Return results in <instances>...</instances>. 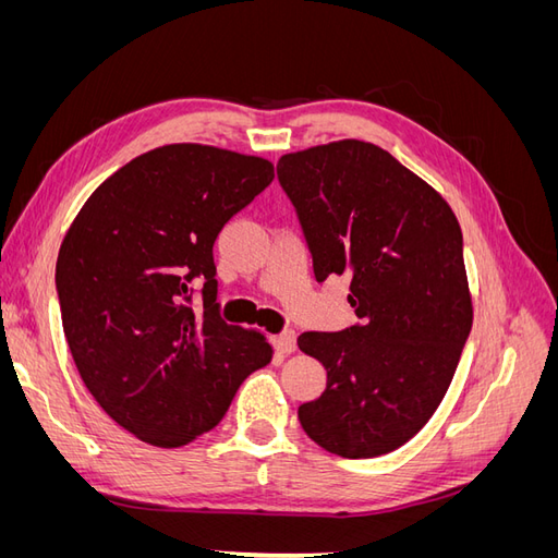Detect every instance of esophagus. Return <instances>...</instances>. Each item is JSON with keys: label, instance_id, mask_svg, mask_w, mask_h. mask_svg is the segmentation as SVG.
I'll return each mask as SVG.
<instances>
[{"label": "esophagus", "instance_id": "1", "mask_svg": "<svg viewBox=\"0 0 558 558\" xmlns=\"http://www.w3.org/2000/svg\"><path fill=\"white\" fill-rule=\"evenodd\" d=\"M275 347L279 353H293L298 349V340L293 330H283L275 337Z\"/></svg>", "mask_w": 558, "mask_h": 558}]
</instances>
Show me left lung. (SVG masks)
<instances>
[{"label": "left lung", "instance_id": "left-lung-1", "mask_svg": "<svg viewBox=\"0 0 558 558\" xmlns=\"http://www.w3.org/2000/svg\"><path fill=\"white\" fill-rule=\"evenodd\" d=\"M316 281L351 275L359 324L302 332L298 347L328 369L298 418L344 459L402 447L442 402L472 328L463 234L451 207L388 150L344 140L281 156Z\"/></svg>", "mask_w": 558, "mask_h": 558}]
</instances>
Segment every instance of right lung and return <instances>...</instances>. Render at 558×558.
Here are the masks:
<instances>
[{
    "mask_svg": "<svg viewBox=\"0 0 558 558\" xmlns=\"http://www.w3.org/2000/svg\"><path fill=\"white\" fill-rule=\"evenodd\" d=\"M272 179V162L256 156L160 146L99 185L64 234L56 289L78 375L148 445L181 447L211 430L242 381L272 361L260 332L218 312L214 263L218 232Z\"/></svg>",
    "mask_w": 558,
    "mask_h": 558,
    "instance_id": "right-lung-1",
    "label": "right lung"
}]
</instances>
